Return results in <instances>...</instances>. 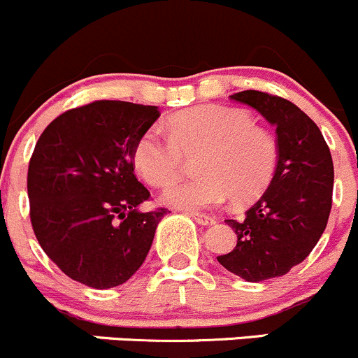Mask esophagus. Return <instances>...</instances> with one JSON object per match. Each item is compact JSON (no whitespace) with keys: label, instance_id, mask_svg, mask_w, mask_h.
<instances>
[{"label":"esophagus","instance_id":"34e87169","mask_svg":"<svg viewBox=\"0 0 358 358\" xmlns=\"http://www.w3.org/2000/svg\"><path fill=\"white\" fill-rule=\"evenodd\" d=\"M190 216H192L194 220H196L199 225H213L215 223V218H211V216H206V215H199V213H190Z\"/></svg>","mask_w":358,"mask_h":358}]
</instances>
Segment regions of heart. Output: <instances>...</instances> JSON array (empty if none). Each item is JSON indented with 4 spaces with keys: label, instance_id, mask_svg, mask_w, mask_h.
I'll return each mask as SVG.
<instances>
[{
    "label": "heart",
    "instance_id": "heart-1",
    "mask_svg": "<svg viewBox=\"0 0 358 358\" xmlns=\"http://www.w3.org/2000/svg\"><path fill=\"white\" fill-rule=\"evenodd\" d=\"M169 136L149 128L133 149L136 173L149 185L175 180L183 156L196 161V180L168 185L161 201L187 211L216 208L232 197L236 204L258 199L275 176L279 147L272 133L244 109L202 106L168 121Z\"/></svg>",
    "mask_w": 358,
    "mask_h": 358
}]
</instances>
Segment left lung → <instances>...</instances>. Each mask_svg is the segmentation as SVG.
<instances>
[{"instance_id": "1", "label": "left lung", "mask_w": 358, "mask_h": 358, "mask_svg": "<svg viewBox=\"0 0 358 358\" xmlns=\"http://www.w3.org/2000/svg\"><path fill=\"white\" fill-rule=\"evenodd\" d=\"M275 126V176L243 220H225L237 234L234 251L220 265L248 282L286 275L319 243L333 204L334 168L319 126L280 96L246 90L230 95Z\"/></svg>"}]
</instances>
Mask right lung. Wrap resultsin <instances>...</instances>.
<instances>
[{"mask_svg":"<svg viewBox=\"0 0 358 358\" xmlns=\"http://www.w3.org/2000/svg\"><path fill=\"white\" fill-rule=\"evenodd\" d=\"M157 107L96 100L53 119L29 162L31 223L39 246L71 279L121 286L145 262L168 209L143 213L133 149Z\"/></svg>","mask_w":358,"mask_h":358,"instance_id":"right-lung-1","label":"right lung"}]
</instances>
